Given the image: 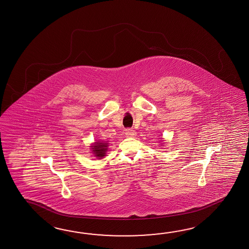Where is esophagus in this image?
Returning <instances> with one entry per match:
<instances>
[{
    "mask_svg": "<svg viewBox=\"0 0 249 249\" xmlns=\"http://www.w3.org/2000/svg\"><path fill=\"white\" fill-rule=\"evenodd\" d=\"M125 134H126V136L128 137V138H132V137H135V136H136L137 132H136L133 128H127V129H126V132H125Z\"/></svg>",
    "mask_w": 249,
    "mask_h": 249,
    "instance_id": "34e87169",
    "label": "esophagus"
}]
</instances>
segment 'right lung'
<instances>
[{
    "instance_id": "obj_1",
    "label": "right lung",
    "mask_w": 249,
    "mask_h": 249,
    "mask_svg": "<svg viewBox=\"0 0 249 249\" xmlns=\"http://www.w3.org/2000/svg\"><path fill=\"white\" fill-rule=\"evenodd\" d=\"M108 146V143L106 142H94V144L91 145V149L95 157H97L98 159H102L106 155Z\"/></svg>"
}]
</instances>
